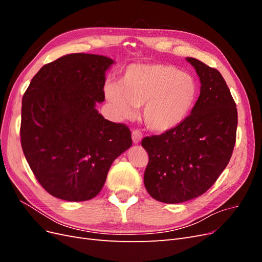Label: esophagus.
Instances as JSON below:
<instances>
[{
	"label": "esophagus",
	"instance_id": "obj_1",
	"mask_svg": "<svg viewBox=\"0 0 262 262\" xmlns=\"http://www.w3.org/2000/svg\"><path fill=\"white\" fill-rule=\"evenodd\" d=\"M142 138H143V134H142L141 131H139V130H133L132 131V141H133L134 144H139L141 140H142Z\"/></svg>",
	"mask_w": 262,
	"mask_h": 262
}]
</instances>
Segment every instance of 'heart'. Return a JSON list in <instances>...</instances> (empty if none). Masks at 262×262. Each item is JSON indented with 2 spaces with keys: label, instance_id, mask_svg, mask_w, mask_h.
I'll list each match as a JSON object with an SVG mask.
<instances>
[{
  "label": "heart",
  "instance_id": "heart-1",
  "mask_svg": "<svg viewBox=\"0 0 262 262\" xmlns=\"http://www.w3.org/2000/svg\"><path fill=\"white\" fill-rule=\"evenodd\" d=\"M105 96L118 120H128L143 105L142 118L149 130L165 133L184 122L193 108L194 78L171 64L136 63L124 70L119 84L108 82Z\"/></svg>",
  "mask_w": 262,
  "mask_h": 262
}]
</instances>
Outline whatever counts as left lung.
I'll return each instance as SVG.
<instances>
[{"mask_svg": "<svg viewBox=\"0 0 262 262\" xmlns=\"http://www.w3.org/2000/svg\"><path fill=\"white\" fill-rule=\"evenodd\" d=\"M200 80V96L176 129L146 137L144 186L164 203H181L203 194L225 169L236 140L237 109L217 70L186 58Z\"/></svg>", "mask_w": 262, "mask_h": 262, "instance_id": "8db88e82", "label": "left lung"}]
</instances>
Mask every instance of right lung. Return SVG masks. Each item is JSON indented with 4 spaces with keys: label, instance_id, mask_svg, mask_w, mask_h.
I'll return each instance as SVG.
<instances>
[{
    "label": "right lung",
    "instance_id": "right-lung-1",
    "mask_svg": "<svg viewBox=\"0 0 262 262\" xmlns=\"http://www.w3.org/2000/svg\"><path fill=\"white\" fill-rule=\"evenodd\" d=\"M113 64L105 55H63L38 71L23 96L24 155L39 184L59 199L96 196L110 166L132 145L128 126L96 109Z\"/></svg>",
    "mask_w": 262,
    "mask_h": 262
}]
</instances>
